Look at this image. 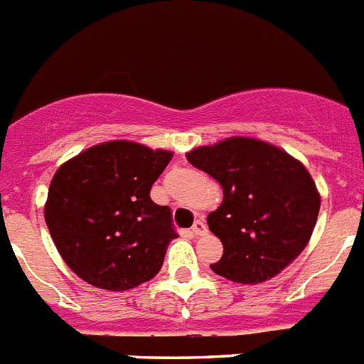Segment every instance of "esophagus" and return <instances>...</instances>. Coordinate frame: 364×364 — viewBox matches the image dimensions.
<instances>
[{"label":"esophagus","instance_id":"34e87169","mask_svg":"<svg viewBox=\"0 0 364 364\" xmlns=\"http://www.w3.org/2000/svg\"><path fill=\"white\" fill-rule=\"evenodd\" d=\"M208 232V226H206V223H204V220H195V225L191 226V234L193 235H204Z\"/></svg>","mask_w":364,"mask_h":364}]
</instances>
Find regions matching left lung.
<instances>
[{"label":"left lung","instance_id":"8db88e82","mask_svg":"<svg viewBox=\"0 0 364 364\" xmlns=\"http://www.w3.org/2000/svg\"><path fill=\"white\" fill-rule=\"evenodd\" d=\"M186 156L225 193L208 215L225 247L210 265L213 272L237 284H262L300 256L321 210V195L302 161L254 138L223 139Z\"/></svg>","mask_w":364,"mask_h":364}]
</instances>
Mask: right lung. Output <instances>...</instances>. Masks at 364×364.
Wrapping results in <instances>:
<instances>
[{"instance_id": "add662e5", "label": "right lung", "mask_w": 364, "mask_h": 364, "mask_svg": "<svg viewBox=\"0 0 364 364\" xmlns=\"http://www.w3.org/2000/svg\"><path fill=\"white\" fill-rule=\"evenodd\" d=\"M173 152L107 141L62 164L43 210L53 243L90 285L127 291L158 274L176 237L171 210L151 188Z\"/></svg>"}]
</instances>
